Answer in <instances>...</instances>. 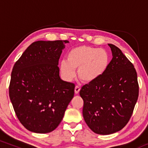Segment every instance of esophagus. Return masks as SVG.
Returning <instances> with one entry per match:
<instances>
[{"instance_id":"obj_1","label":"esophagus","mask_w":148,"mask_h":148,"mask_svg":"<svg viewBox=\"0 0 148 148\" xmlns=\"http://www.w3.org/2000/svg\"><path fill=\"white\" fill-rule=\"evenodd\" d=\"M80 90H81V88H80L79 86H76V87H75V89H74V92H75L76 94H79V92Z\"/></svg>"}]
</instances>
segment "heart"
<instances>
[{
    "instance_id": "obj_1",
    "label": "heart",
    "mask_w": 148,
    "mask_h": 148,
    "mask_svg": "<svg viewBox=\"0 0 148 148\" xmlns=\"http://www.w3.org/2000/svg\"><path fill=\"white\" fill-rule=\"evenodd\" d=\"M67 61L60 63V72L63 77L71 81L76 75L85 83H91L99 79L106 72L110 63V56L105 49L90 46H79L69 51Z\"/></svg>"
}]
</instances>
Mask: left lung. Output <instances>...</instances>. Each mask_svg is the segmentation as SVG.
<instances>
[{"label": "left lung", "mask_w": 148, "mask_h": 148, "mask_svg": "<svg viewBox=\"0 0 148 148\" xmlns=\"http://www.w3.org/2000/svg\"><path fill=\"white\" fill-rule=\"evenodd\" d=\"M113 58L99 79L80 90L83 115L89 128L97 134H111L130 121L138 97L137 73L133 64L116 46L108 44Z\"/></svg>", "instance_id": "1"}]
</instances>
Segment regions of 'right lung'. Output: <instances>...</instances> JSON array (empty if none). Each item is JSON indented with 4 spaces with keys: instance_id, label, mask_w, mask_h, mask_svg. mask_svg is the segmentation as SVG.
<instances>
[{
    "instance_id": "1",
    "label": "right lung",
    "mask_w": 148,
    "mask_h": 148,
    "mask_svg": "<svg viewBox=\"0 0 148 148\" xmlns=\"http://www.w3.org/2000/svg\"><path fill=\"white\" fill-rule=\"evenodd\" d=\"M67 40L37 41L15 62L9 95L25 128L46 134L57 128L74 95L75 85L62 81L58 61Z\"/></svg>"
}]
</instances>
